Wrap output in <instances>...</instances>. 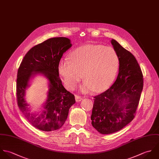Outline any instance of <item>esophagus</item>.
<instances>
[{"label":"esophagus","mask_w":159,"mask_h":159,"mask_svg":"<svg viewBox=\"0 0 159 159\" xmlns=\"http://www.w3.org/2000/svg\"><path fill=\"white\" fill-rule=\"evenodd\" d=\"M75 101H76L77 102H79V101H80L82 99V96H80L79 95H75Z\"/></svg>","instance_id":"1"}]
</instances>
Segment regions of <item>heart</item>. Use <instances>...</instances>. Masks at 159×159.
I'll return each mask as SVG.
<instances>
[{"mask_svg": "<svg viewBox=\"0 0 159 159\" xmlns=\"http://www.w3.org/2000/svg\"><path fill=\"white\" fill-rule=\"evenodd\" d=\"M70 60L60 61L58 70L66 89L74 90L82 78L84 92H100L107 89L114 80L119 68L120 59L111 47L87 44L72 51Z\"/></svg>", "mask_w": 159, "mask_h": 159, "instance_id": "obj_1", "label": "heart"}]
</instances>
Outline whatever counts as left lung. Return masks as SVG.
<instances>
[{
    "instance_id": "8db88e82",
    "label": "left lung",
    "mask_w": 159,
    "mask_h": 159,
    "mask_svg": "<svg viewBox=\"0 0 159 159\" xmlns=\"http://www.w3.org/2000/svg\"><path fill=\"white\" fill-rule=\"evenodd\" d=\"M117 52L119 71L116 80L104 92L94 96L92 126L100 133L111 134L133 120L143 88V75L134 55L112 39Z\"/></svg>"
}]
</instances>
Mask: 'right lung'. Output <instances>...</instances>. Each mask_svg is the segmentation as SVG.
<instances>
[{"instance_id":"add662e5","label":"right lung","mask_w":159,"mask_h":159,"mask_svg":"<svg viewBox=\"0 0 159 159\" xmlns=\"http://www.w3.org/2000/svg\"><path fill=\"white\" fill-rule=\"evenodd\" d=\"M67 38L53 37L35 45L25 55L18 69L16 100L20 111L37 129L51 131L62 127L69 108L75 102L74 95L67 91L59 77L58 65L64 53L71 47ZM41 73L50 81L48 98L39 116L28 112L24 96L32 75Z\"/></svg>"}]
</instances>
